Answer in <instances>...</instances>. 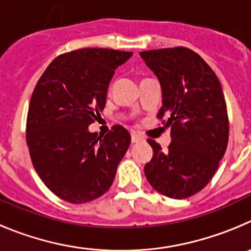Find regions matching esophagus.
<instances>
[{
    "instance_id": "34e87169",
    "label": "esophagus",
    "mask_w": 251,
    "mask_h": 251,
    "mask_svg": "<svg viewBox=\"0 0 251 251\" xmlns=\"http://www.w3.org/2000/svg\"><path fill=\"white\" fill-rule=\"evenodd\" d=\"M141 140H142V137L140 136V135H137L136 132H131V142H132V144L141 141Z\"/></svg>"
}]
</instances>
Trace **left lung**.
<instances>
[{"mask_svg":"<svg viewBox=\"0 0 251 251\" xmlns=\"http://www.w3.org/2000/svg\"><path fill=\"white\" fill-rule=\"evenodd\" d=\"M140 55L160 81L162 106L156 117L171 126L173 137L166 150L155 140H148L153 153L144 168L146 179L168 198H190L213 179L227 148L229 117L220 81L186 47L150 50Z\"/></svg>","mask_w":251,"mask_h":251,"instance_id":"1","label":"left lung"}]
</instances>
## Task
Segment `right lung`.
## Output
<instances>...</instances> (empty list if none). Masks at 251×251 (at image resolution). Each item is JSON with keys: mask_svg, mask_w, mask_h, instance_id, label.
<instances>
[{"mask_svg": "<svg viewBox=\"0 0 251 251\" xmlns=\"http://www.w3.org/2000/svg\"><path fill=\"white\" fill-rule=\"evenodd\" d=\"M132 52L81 49L57 56L31 96L26 142L36 173L56 196L83 204L109 190L130 146L121 125L100 136L90 132L105 107L115 70Z\"/></svg>", "mask_w": 251, "mask_h": 251, "instance_id": "1", "label": "right lung"}]
</instances>
